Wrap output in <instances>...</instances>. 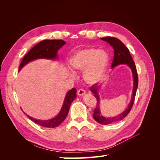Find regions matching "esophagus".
Segmentation results:
<instances>
[{"label":"esophagus","instance_id":"1","mask_svg":"<svg viewBox=\"0 0 160 160\" xmlns=\"http://www.w3.org/2000/svg\"><path fill=\"white\" fill-rule=\"evenodd\" d=\"M85 91L83 90V89H79L78 91H77V95H78L79 96H83L85 94Z\"/></svg>","mask_w":160,"mask_h":160}]
</instances>
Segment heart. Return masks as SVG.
Listing matches in <instances>:
<instances>
[{
    "mask_svg": "<svg viewBox=\"0 0 160 160\" xmlns=\"http://www.w3.org/2000/svg\"><path fill=\"white\" fill-rule=\"evenodd\" d=\"M71 68L75 71H84L83 79L88 84L94 85L103 79L109 64V55L103 50L85 48L75 52L69 60ZM69 75L75 74L69 71Z\"/></svg>",
    "mask_w": 160,
    "mask_h": 160,
    "instance_id": "1",
    "label": "heart"
}]
</instances>
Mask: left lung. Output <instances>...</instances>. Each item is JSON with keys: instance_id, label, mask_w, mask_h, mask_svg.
<instances>
[{"instance_id": "8db88e82", "label": "left lung", "mask_w": 160, "mask_h": 160, "mask_svg": "<svg viewBox=\"0 0 160 160\" xmlns=\"http://www.w3.org/2000/svg\"><path fill=\"white\" fill-rule=\"evenodd\" d=\"M101 39L108 42L109 44H110V45L111 47H113V48L114 57L112 62V68L119 65L126 64L129 67L131 70H132V74H133V88L132 95V99H131L130 103L128 105V108L119 115L115 116V117H112V118L103 117L100 112V108H99L100 99L98 94V89H99L100 86L98 87L97 84H95L93 86L91 87L90 90L92 93L94 94L95 98L97 99V106L94 110L93 117L96 122H98L99 123L102 124V125H108V124L118 122L121 120L123 119L125 117H126L127 115L130 112L131 109H132L133 107L135 94H136V91L138 89V76L136 67H135V62L132 59V56L130 55L129 49L122 41L117 38L111 37H103V38H101Z\"/></svg>"}]
</instances>
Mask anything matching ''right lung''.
<instances>
[{
	"instance_id": "obj_1",
	"label": "right lung",
	"mask_w": 160,
	"mask_h": 160,
	"mask_svg": "<svg viewBox=\"0 0 160 160\" xmlns=\"http://www.w3.org/2000/svg\"><path fill=\"white\" fill-rule=\"evenodd\" d=\"M66 44L62 40H44L38 43L27 52V54L22 59L18 71L27 65L28 62L38 59H47L54 60L58 58L57 51ZM77 91L72 88L66 94L63 105L60 112L55 118L49 120H38L27 115L33 122L45 128H56L65 119L71 103L76 98Z\"/></svg>"
}]
</instances>
